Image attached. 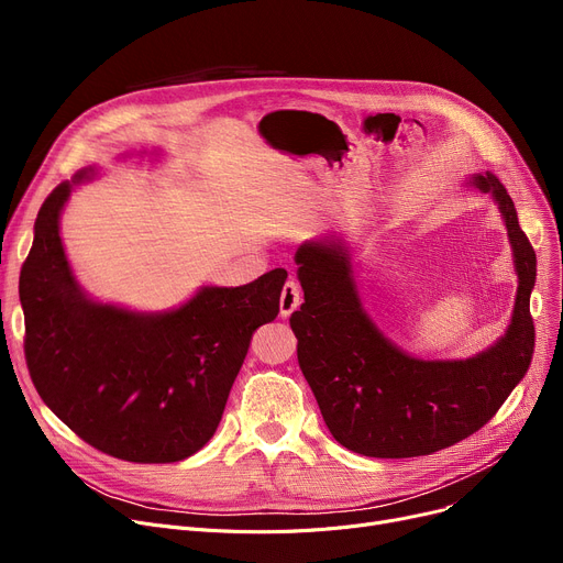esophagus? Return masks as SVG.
Segmentation results:
<instances>
[{"instance_id": "34e87169", "label": "esophagus", "mask_w": 563, "mask_h": 563, "mask_svg": "<svg viewBox=\"0 0 563 563\" xmlns=\"http://www.w3.org/2000/svg\"><path fill=\"white\" fill-rule=\"evenodd\" d=\"M301 303V287L297 280H287L280 291V314L289 317Z\"/></svg>"}]
</instances>
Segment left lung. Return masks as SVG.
I'll use <instances>...</instances> for the list:
<instances>
[{
    "mask_svg": "<svg viewBox=\"0 0 563 563\" xmlns=\"http://www.w3.org/2000/svg\"><path fill=\"white\" fill-rule=\"evenodd\" d=\"M472 185L493 194L499 205L520 285L507 335L470 361L406 356L363 312L340 244L310 242L297 251L306 301L291 312L289 327L299 340V367L323 422L351 452L410 459L445 450L493 420L529 369L537 338L529 312L537 253L497 177L477 175Z\"/></svg>",
    "mask_w": 563,
    "mask_h": 563,
    "instance_id": "8db88e82",
    "label": "left lung"
}]
</instances>
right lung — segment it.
<instances>
[{
  "mask_svg": "<svg viewBox=\"0 0 563 563\" xmlns=\"http://www.w3.org/2000/svg\"><path fill=\"white\" fill-rule=\"evenodd\" d=\"M68 194L62 183L45 198L20 272L29 376L91 448L132 463L183 461L214 435L253 333L280 312L287 272L205 287L168 314L98 306L77 287L58 236Z\"/></svg>",
  "mask_w": 563,
  "mask_h": 563,
  "instance_id": "right-lung-1",
  "label": "right lung"
}]
</instances>
